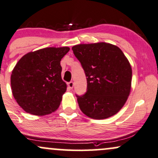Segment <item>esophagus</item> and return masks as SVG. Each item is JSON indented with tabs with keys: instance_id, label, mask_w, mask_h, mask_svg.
<instances>
[{
	"instance_id": "34e87169",
	"label": "esophagus",
	"mask_w": 158,
	"mask_h": 158,
	"mask_svg": "<svg viewBox=\"0 0 158 158\" xmlns=\"http://www.w3.org/2000/svg\"><path fill=\"white\" fill-rule=\"evenodd\" d=\"M68 87L69 89H73V81H70V82L68 83Z\"/></svg>"
}]
</instances>
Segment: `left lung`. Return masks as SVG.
<instances>
[{
	"label": "left lung",
	"mask_w": 158,
	"mask_h": 158,
	"mask_svg": "<svg viewBox=\"0 0 158 158\" xmlns=\"http://www.w3.org/2000/svg\"><path fill=\"white\" fill-rule=\"evenodd\" d=\"M87 77V92L78 96L87 116L104 119L116 114L126 103L132 82V68L122 51L106 43L79 44L72 48Z\"/></svg>",
	"instance_id": "left-lung-1"
}]
</instances>
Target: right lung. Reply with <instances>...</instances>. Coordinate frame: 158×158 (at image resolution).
I'll list each match as a JSON object with an SVG mask.
<instances>
[{
  "mask_svg": "<svg viewBox=\"0 0 158 158\" xmlns=\"http://www.w3.org/2000/svg\"><path fill=\"white\" fill-rule=\"evenodd\" d=\"M69 50L40 49L24 55L16 64L11 75L12 94L26 113L44 115L59 107L67 88L61 77L60 61Z\"/></svg>",
  "mask_w": 158,
  "mask_h": 158,
  "instance_id": "right-lung-1",
  "label": "right lung"
}]
</instances>
